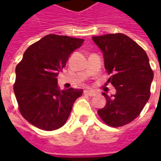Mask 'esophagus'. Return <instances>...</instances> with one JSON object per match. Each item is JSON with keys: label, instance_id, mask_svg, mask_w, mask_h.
<instances>
[{"label": "esophagus", "instance_id": "34e87169", "mask_svg": "<svg viewBox=\"0 0 161 161\" xmlns=\"http://www.w3.org/2000/svg\"><path fill=\"white\" fill-rule=\"evenodd\" d=\"M84 95H87V96L93 97L96 95V93L94 91H90V90H85L84 91Z\"/></svg>", "mask_w": 161, "mask_h": 161}]
</instances>
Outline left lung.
Returning a JSON list of instances; mask_svg holds the SVG:
<instances>
[{"instance_id": "obj_1", "label": "left lung", "mask_w": 161, "mask_h": 161, "mask_svg": "<svg viewBox=\"0 0 161 161\" xmlns=\"http://www.w3.org/2000/svg\"><path fill=\"white\" fill-rule=\"evenodd\" d=\"M92 39L102 50L106 71L111 74L108 82L116 90L111 97L103 93L107 104L97 114L109 126H124L141 114L151 96L153 71L148 55L136 42L122 33Z\"/></svg>"}]
</instances>
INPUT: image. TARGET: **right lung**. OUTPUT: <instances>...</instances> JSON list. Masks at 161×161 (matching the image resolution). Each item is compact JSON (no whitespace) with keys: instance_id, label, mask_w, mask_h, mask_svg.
<instances>
[{"instance_id":"obj_1","label":"right lung","mask_w":161,"mask_h":161,"mask_svg":"<svg viewBox=\"0 0 161 161\" xmlns=\"http://www.w3.org/2000/svg\"><path fill=\"white\" fill-rule=\"evenodd\" d=\"M83 39L50 34L32 44L16 66L13 90L21 115L45 131L62 127L82 90H60L57 79L71 53Z\"/></svg>"}]
</instances>
